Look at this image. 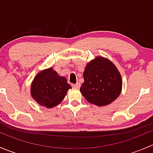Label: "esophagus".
Returning <instances> with one entry per match:
<instances>
[{"instance_id":"esophagus-1","label":"esophagus","mask_w":153,"mask_h":153,"mask_svg":"<svg viewBox=\"0 0 153 153\" xmlns=\"http://www.w3.org/2000/svg\"><path fill=\"white\" fill-rule=\"evenodd\" d=\"M72 86L73 88H75V89H79L81 85H80L79 83H77L76 84H72Z\"/></svg>"}]
</instances>
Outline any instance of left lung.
I'll return each instance as SVG.
<instances>
[{
  "instance_id": "8db88e82",
  "label": "left lung",
  "mask_w": 153,
  "mask_h": 153,
  "mask_svg": "<svg viewBox=\"0 0 153 153\" xmlns=\"http://www.w3.org/2000/svg\"><path fill=\"white\" fill-rule=\"evenodd\" d=\"M84 82L80 88L89 103L98 106L113 102L122 89V78L115 64L108 58L98 56L86 64Z\"/></svg>"
}]
</instances>
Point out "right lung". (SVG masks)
I'll return each instance as SVG.
<instances>
[{"instance_id": "1", "label": "right lung", "mask_w": 153, "mask_h": 153, "mask_svg": "<svg viewBox=\"0 0 153 153\" xmlns=\"http://www.w3.org/2000/svg\"><path fill=\"white\" fill-rule=\"evenodd\" d=\"M72 86L67 78L60 76L53 68L41 70L31 84L30 93L34 101L47 108L55 107L64 100Z\"/></svg>"}]
</instances>
